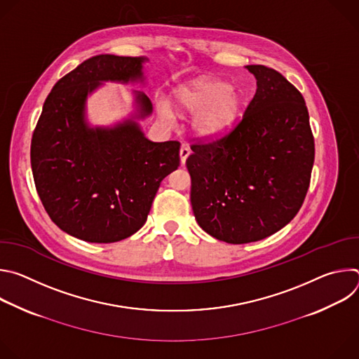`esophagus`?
<instances>
[{
    "label": "esophagus",
    "instance_id": "esophagus-1",
    "mask_svg": "<svg viewBox=\"0 0 359 359\" xmlns=\"http://www.w3.org/2000/svg\"><path fill=\"white\" fill-rule=\"evenodd\" d=\"M189 155H190V147L187 144H183L180 147V162H182V165H184Z\"/></svg>",
    "mask_w": 359,
    "mask_h": 359
}]
</instances>
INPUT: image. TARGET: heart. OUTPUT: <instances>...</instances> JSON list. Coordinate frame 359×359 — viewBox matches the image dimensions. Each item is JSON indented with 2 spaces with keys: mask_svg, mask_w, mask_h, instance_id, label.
I'll return each instance as SVG.
<instances>
[{
  "mask_svg": "<svg viewBox=\"0 0 359 359\" xmlns=\"http://www.w3.org/2000/svg\"><path fill=\"white\" fill-rule=\"evenodd\" d=\"M176 100L182 111L197 114L193 126L204 139H219L227 135L238 118L240 97L224 81L204 79L183 86L177 90ZM159 114L163 118L173 116L166 102L159 105Z\"/></svg>",
  "mask_w": 359,
  "mask_h": 359,
  "instance_id": "1",
  "label": "heart"
}]
</instances>
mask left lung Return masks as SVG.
<instances>
[{
  "label": "left lung",
  "mask_w": 359,
  "mask_h": 359,
  "mask_svg": "<svg viewBox=\"0 0 359 359\" xmlns=\"http://www.w3.org/2000/svg\"><path fill=\"white\" fill-rule=\"evenodd\" d=\"M245 68L257 90L243 118L227 135L193 143L186 161L198 226L230 244L263 240L295 217L316 155L301 92L273 68Z\"/></svg>",
  "instance_id": "8db88e82"
}]
</instances>
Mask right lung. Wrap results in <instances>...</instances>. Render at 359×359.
Returning a JSON list of instances; mask_svg holds the SVG:
<instances>
[{"label": "right lung", "mask_w": 359, "mask_h": 359, "mask_svg": "<svg viewBox=\"0 0 359 359\" xmlns=\"http://www.w3.org/2000/svg\"><path fill=\"white\" fill-rule=\"evenodd\" d=\"M144 58L96 55L62 76L45 99L31 140V168L43 208L62 231L89 243H115L147 219L162 180L180 165L177 140L150 142L135 121L89 128L88 93L100 81L142 79ZM137 118L151 114L136 93Z\"/></svg>", "instance_id": "obj_1"}]
</instances>
